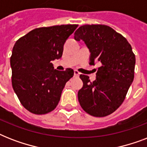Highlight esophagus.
<instances>
[{"label": "esophagus", "mask_w": 147, "mask_h": 147, "mask_svg": "<svg viewBox=\"0 0 147 147\" xmlns=\"http://www.w3.org/2000/svg\"><path fill=\"white\" fill-rule=\"evenodd\" d=\"M79 75H80V73H79L77 70H75V71H74V76H75V77H78Z\"/></svg>", "instance_id": "34e87169"}]
</instances>
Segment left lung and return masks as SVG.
<instances>
[{
  "mask_svg": "<svg viewBox=\"0 0 147 147\" xmlns=\"http://www.w3.org/2000/svg\"><path fill=\"white\" fill-rule=\"evenodd\" d=\"M74 38L83 40L89 49V64H100L94 82L80 75L81 107L92 116H107L121 106L134 81L136 58L132 47L121 34L101 24L80 26Z\"/></svg>",
  "mask_w": 147,
  "mask_h": 147,
  "instance_id": "8db88e82",
  "label": "left lung"
}]
</instances>
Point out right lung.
<instances>
[{
    "label": "right lung",
    "instance_id": "obj_1",
    "mask_svg": "<svg viewBox=\"0 0 147 147\" xmlns=\"http://www.w3.org/2000/svg\"><path fill=\"white\" fill-rule=\"evenodd\" d=\"M78 27L68 24L34 29L20 38L10 57L12 86L22 105L31 113L45 114L57 106L65 83L74 71L54 69L63 46Z\"/></svg>",
    "mask_w": 147,
    "mask_h": 147
}]
</instances>
